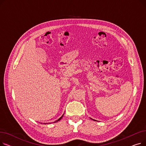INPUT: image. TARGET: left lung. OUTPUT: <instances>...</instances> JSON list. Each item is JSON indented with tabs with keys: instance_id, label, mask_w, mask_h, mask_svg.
Wrapping results in <instances>:
<instances>
[{
	"instance_id": "left-lung-1",
	"label": "left lung",
	"mask_w": 146,
	"mask_h": 146,
	"mask_svg": "<svg viewBox=\"0 0 146 146\" xmlns=\"http://www.w3.org/2000/svg\"><path fill=\"white\" fill-rule=\"evenodd\" d=\"M90 119H92V118H90ZM94 121H96V120H95V119H94Z\"/></svg>"
}]
</instances>
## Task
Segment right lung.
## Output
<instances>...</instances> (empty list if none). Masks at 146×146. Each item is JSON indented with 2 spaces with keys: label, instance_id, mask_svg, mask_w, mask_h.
<instances>
[{
  "label": "right lung",
  "instance_id": "right-lung-1",
  "mask_svg": "<svg viewBox=\"0 0 146 146\" xmlns=\"http://www.w3.org/2000/svg\"><path fill=\"white\" fill-rule=\"evenodd\" d=\"M63 117V115H62V116H61V117H60V118L59 119H57V121H54V122H53V123H55V122H58V121H60V119H61V118H62V117ZM45 124H46V123H45ZM45 124L44 123V124Z\"/></svg>",
  "mask_w": 146,
  "mask_h": 146
}]
</instances>
